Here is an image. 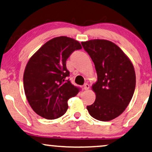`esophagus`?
Returning <instances> with one entry per match:
<instances>
[{
    "instance_id": "obj_1",
    "label": "esophagus",
    "mask_w": 152,
    "mask_h": 152,
    "mask_svg": "<svg viewBox=\"0 0 152 152\" xmlns=\"http://www.w3.org/2000/svg\"><path fill=\"white\" fill-rule=\"evenodd\" d=\"M89 87H90V86H89V84H85L84 85V90H88L89 89Z\"/></svg>"
}]
</instances>
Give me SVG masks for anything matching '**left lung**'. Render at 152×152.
<instances>
[{
	"instance_id": "8db88e82",
	"label": "left lung",
	"mask_w": 152,
	"mask_h": 152,
	"mask_svg": "<svg viewBox=\"0 0 152 152\" xmlns=\"http://www.w3.org/2000/svg\"><path fill=\"white\" fill-rule=\"evenodd\" d=\"M95 64L97 81L92 89L96 97L87 110L95 119L110 121L123 113L136 87L134 66L124 52L111 41L93 39L82 42Z\"/></svg>"
}]
</instances>
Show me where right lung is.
Masks as SVG:
<instances>
[{
    "label": "right lung",
    "mask_w": 152,
    "mask_h": 152,
    "mask_svg": "<svg viewBox=\"0 0 152 152\" xmlns=\"http://www.w3.org/2000/svg\"><path fill=\"white\" fill-rule=\"evenodd\" d=\"M82 49L79 41L67 37L52 39L42 45L27 64L23 74L25 94L35 113L48 120L61 117L68 100L80 89L68 80L66 60Z\"/></svg>",
    "instance_id": "1"
}]
</instances>
